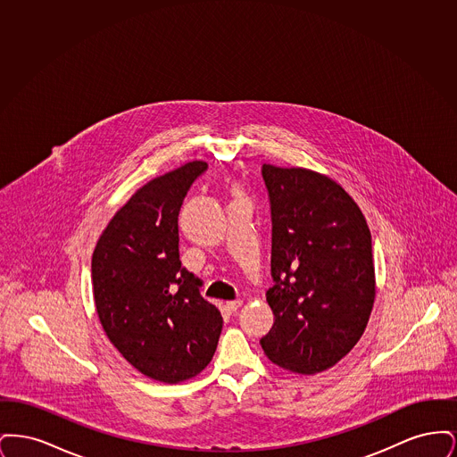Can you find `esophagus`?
I'll return each mask as SVG.
<instances>
[{
    "label": "esophagus",
    "mask_w": 457,
    "mask_h": 457,
    "mask_svg": "<svg viewBox=\"0 0 457 457\" xmlns=\"http://www.w3.org/2000/svg\"><path fill=\"white\" fill-rule=\"evenodd\" d=\"M241 304H243V300H233V302H226V308L229 312H237Z\"/></svg>",
    "instance_id": "esophagus-1"
}]
</instances>
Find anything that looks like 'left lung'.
Wrapping results in <instances>:
<instances>
[{"instance_id":"8db88e82","label":"left lung","mask_w":457,"mask_h":457,"mask_svg":"<svg viewBox=\"0 0 457 457\" xmlns=\"http://www.w3.org/2000/svg\"><path fill=\"white\" fill-rule=\"evenodd\" d=\"M270 198L274 326L265 356L313 375L345 358L369 324L375 269L369 224L348 192L326 174L262 166Z\"/></svg>"}]
</instances>
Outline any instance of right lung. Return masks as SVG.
Here are the masks:
<instances>
[{"mask_svg": "<svg viewBox=\"0 0 457 457\" xmlns=\"http://www.w3.org/2000/svg\"><path fill=\"white\" fill-rule=\"evenodd\" d=\"M207 162L192 161L138 188L92 253L96 312L112 346L145 377L179 384L218 348L220 312L179 261L178 214Z\"/></svg>", "mask_w": 457, "mask_h": 457, "instance_id": "right-lung-1", "label": "right lung"}]
</instances>
